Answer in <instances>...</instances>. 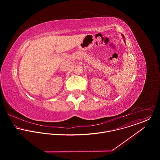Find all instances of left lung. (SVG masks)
<instances>
[{"label": "left lung", "instance_id": "1", "mask_svg": "<svg viewBox=\"0 0 160 160\" xmlns=\"http://www.w3.org/2000/svg\"><path fill=\"white\" fill-rule=\"evenodd\" d=\"M122 37H123V38H124V36H123V35H122Z\"/></svg>", "mask_w": 160, "mask_h": 160}]
</instances>
